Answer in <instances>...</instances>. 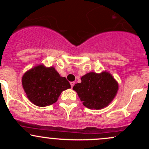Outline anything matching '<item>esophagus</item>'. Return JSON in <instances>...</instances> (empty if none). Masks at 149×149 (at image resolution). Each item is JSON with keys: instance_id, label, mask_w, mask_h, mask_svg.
<instances>
[{"instance_id": "esophagus-1", "label": "esophagus", "mask_w": 149, "mask_h": 149, "mask_svg": "<svg viewBox=\"0 0 149 149\" xmlns=\"http://www.w3.org/2000/svg\"><path fill=\"white\" fill-rule=\"evenodd\" d=\"M70 84H71V88H73V87L74 86V85H75V82H71V83H70Z\"/></svg>"}]
</instances>
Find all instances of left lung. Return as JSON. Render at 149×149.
<instances>
[{"label": "left lung", "mask_w": 149, "mask_h": 149, "mask_svg": "<svg viewBox=\"0 0 149 149\" xmlns=\"http://www.w3.org/2000/svg\"><path fill=\"white\" fill-rule=\"evenodd\" d=\"M80 101L90 109H103L112 102L117 94L118 84L107 71L90 72L81 77V83L73 86Z\"/></svg>", "instance_id": "obj_1"}]
</instances>
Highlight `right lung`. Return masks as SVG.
<instances>
[{"instance_id":"right-lung-1","label":"right lung","mask_w":149,"mask_h":149,"mask_svg":"<svg viewBox=\"0 0 149 149\" xmlns=\"http://www.w3.org/2000/svg\"><path fill=\"white\" fill-rule=\"evenodd\" d=\"M22 86L33 104L43 107L57 102L64 90L71 88L69 82L61 77L54 67L39 64L22 76Z\"/></svg>"}]
</instances>
